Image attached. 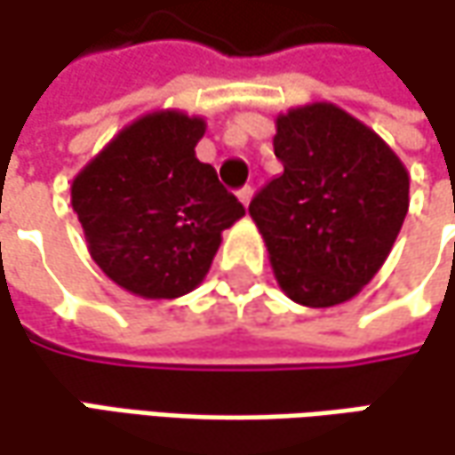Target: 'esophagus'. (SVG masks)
<instances>
[{
    "label": "esophagus",
    "instance_id": "1",
    "mask_svg": "<svg viewBox=\"0 0 455 455\" xmlns=\"http://www.w3.org/2000/svg\"><path fill=\"white\" fill-rule=\"evenodd\" d=\"M239 200H242V205H250V200H252V187H242L239 192Z\"/></svg>",
    "mask_w": 455,
    "mask_h": 455
}]
</instances>
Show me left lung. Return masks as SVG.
Returning a JSON list of instances; mask_svg holds the SVG:
<instances>
[{"mask_svg":"<svg viewBox=\"0 0 455 455\" xmlns=\"http://www.w3.org/2000/svg\"><path fill=\"white\" fill-rule=\"evenodd\" d=\"M283 174L252 203L278 286L305 307L349 302L386 263L409 211V174L367 124L333 104L275 119Z\"/></svg>","mask_w":455,"mask_h":455,"instance_id":"obj_1","label":"left lung"}]
</instances>
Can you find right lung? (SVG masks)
I'll use <instances>...</instances> for the list:
<instances>
[{
	"label": "right lung",
	"instance_id": "1",
	"mask_svg": "<svg viewBox=\"0 0 455 455\" xmlns=\"http://www.w3.org/2000/svg\"><path fill=\"white\" fill-rule=\"evenodd\" d=\"M205 119L153 111L124 127L72 180V208L106 275L143 299H177L211 268L244 205L195 145Z\"/></svg>",
	"mask_w": 455,
	"mask_h": 455
}]
</instances>
